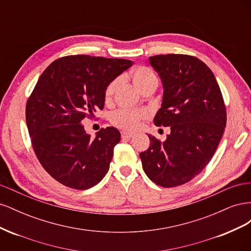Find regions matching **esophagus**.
I'll use <instances>...</instances> for the list:
<instances>
[{"instance_id": "obj_1", "label": "esophagus", "mask_w": 251, "mask_h": 251, "mask_svg": "<svg viewBox=\"0 0 251 251\" xmlns=\"http://www.w3.org/2000/svg\"><path fill=\"white\" fill-rule=\"evenodd\" d=\"M133 133H130V132H126V131H123L121 132V137L123 138H126V139H128V138H131V137H133Z\"/></svg>"}]
</instances>
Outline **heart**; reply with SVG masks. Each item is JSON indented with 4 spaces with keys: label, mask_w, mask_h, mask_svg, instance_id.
I'll use <instances>...</instances> for the list:
<instances>
[{
    "label": "heart",
    "mask_w": 251,
    "mask_h": 251,
    "mask_svg": "<svg viewBox=\"0 0 251 251\" xmlns=\"http://www.w3.org/2000/svg\"><path fill=\"white\" fill-rule=\"evenodd\" d=\"M133 81L135 86L139 90H141L144 86L149 85V83L157 81V77L155 73L151 71L148 67H139L137 69H135L132 75ZM118 85V80L112 81L110 85L105 89L104 97L105 100H110L111 97L113 96L115 89ZM146 116V112L140 110H130V109H118L114 111L110 115L111 123L120 128L124 130H135L138 126V124L141 118Z\"/></svg>",
    "instance_id": "1"
}]
</instances>
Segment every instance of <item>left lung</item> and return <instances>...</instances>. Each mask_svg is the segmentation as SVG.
Instances as JSON below:
<instances>
[{
  "instance_id": "left-lung-1",
  "label": "left lung",
  "mask_w": 251,
  "mask_h": 251,
  "mask_svg": "<svg viewBox=\"0 0 251 251\" xmlns=\"http://www.w3.org/2000/svg\"><path fill=\"white\" fill-rule=\"evenodd\" d=\"M149 64L163 87L154 124L170 126L171 133L163 142L148 134L151 146L139 156L151 181L175 187L191 181L210 161L226 126V109L214 73L199 58L156 55Z\"/></svg>"
}]
</instances>
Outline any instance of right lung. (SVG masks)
Instances as JSON below:
<instances>
[{"mask_svg":"<svg viewBox=\"0 0 251 251\" xmlns=\"http://www.w3.org/2000/svg\"><path fill=\"white\" fill-rule=\"evenodd\" d=\"M132 65L123 58L70 55L42 73L26 104V123L37 159L59 183L88 189L108 173L119 131L108 126L91 138L81 120L103 109L105 89Z\"/></svg>","mask_w":251,"mask_h":251,"instance_id":"1","label":"right lung"}]
</instances>
